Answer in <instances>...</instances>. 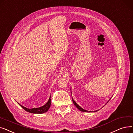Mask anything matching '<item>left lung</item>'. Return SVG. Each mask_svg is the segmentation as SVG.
I'll return each mask as SVG.
<instances>
[{"instance_id":"8db88e82","label":"left lung","mask_w":133,"mask_h":133,"mask_svg":"<svg viewBox=\"0 0 133 133\" xmlns=\"http://www.w3.org/2000/svg\"><path fill=\"white\" fill-rule=\"evenodd\" d=\"M72 102H73V103H74V105L76 107V108H77V109H78V110H79L80 111H83V112H96V111H97L98 110H95V111H88V110H84V109H83L82 108H81V107L79 106V105H78L75 102V101L74 100V99L72 98ZM109 99V100H110ZM109 101H108V102H109Z\"/></svg>"}]
</instances>
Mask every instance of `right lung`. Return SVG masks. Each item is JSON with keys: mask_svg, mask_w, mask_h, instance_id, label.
Returning a JSON list of instances; mask_svg holds the SVG:
<instances>
[{"mask_svg": "<svg viewBox=\"0 0 133 133\" xmlns=\"http://www.w3.org/2000/svg\"><path fill=\"white\" fill-rule=\"evenodd\" d=\"M19 104L25 111H26L28 112L32 113V114H43L44 112H46L50 108V105H51V96L50 97L48 101L46 104H45L44 105H43L41 107H39V108L29 109V108H26V107L20 104Z\"/></svg>", "mask_w": 133, "mask_h": 133, "instance_id": "right-lung-1", "label": "right lung"}]
</instances>
